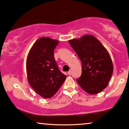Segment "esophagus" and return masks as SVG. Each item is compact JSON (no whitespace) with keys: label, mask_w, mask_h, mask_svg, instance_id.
I'll return each instance as SVG.
<instances>
[{"label":"esophagus","mask_w":129,"mask_h":129,"mask_svg":"<svg viewBox=\"0 0 129 129\" xmlns=\"http://www.w3.org/2000/svg\"><path fill=\"white\" fill-rule=\"evenodd\" d=\"M68 75H71V74H72V71H69L68 72Z\"/></svg>","instance_id":"esophagus-1"}]
</instances>
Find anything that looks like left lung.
Instances as JSON below:
<instances>
[{
  "mask_svg": "<svg viewBox=\"0 0 129 129\" xmlns=\"http://www.w3.org/2000/svg\"><path fill=\"white\" fill-rule=\"evenodd\" d=\"M82 63V74L77 80L80 86L90 94L106 88L113 72L110 55L94 36L85 35L68 41Z\"/></svg>",
  "mask_w": 129,
  "mask_h": 129,
  "instance_id": "8db88e82",
  "label": "left lung"
}]
</instances>
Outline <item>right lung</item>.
Masks as SVG:
<instances>
[{
    "label": "right lung",
    "instance_id": "right-lung-1",
    "mask_svg": "<svg viewBox=\"0 0 129 129\" xmlns=\"http://www.w3.org/2000/svg\"><path fill=\"white\" fill-rule=\"evenodd\" d=\"M59 41L41 37L34 43L26 59L27 78L37 94L45 99L54 96L67 76L60 71L54 51Z\"/></svg>",
    "mask_w": 129,
    "mask_h": 129
}]
</instances>
